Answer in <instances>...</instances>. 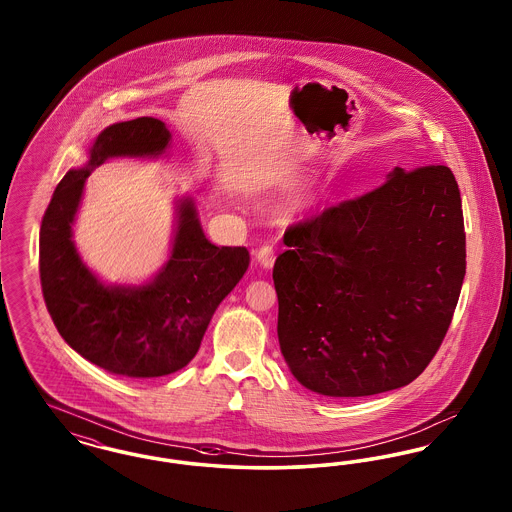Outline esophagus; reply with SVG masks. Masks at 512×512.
<instances>
[{"label": "esophagus", "instance_id": "esophagus-1", "mask_svg": "<svg viewBox=\"0 0 512 512\" xmlns=\"http://www.w3.org/2000/svg\"><path fill=\"white\" fill-rule=\"evenodd\" d=\"M257 261H259V265L263 268L272 267L274 261H276V251H274V247L268 244L261 245L259 251H257Z\"/></svg>", "mask_w": 512, "mask_h": 512}]
</instances>
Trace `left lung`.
Returning a JSON list of instances; mask_svg holds the SVG:
<instances>
[{
  "mask_svg": "<svg viewBox=\"0 0 512 512\" xmlns=\"http://www.w3.org/2000/svg\"><path fill=\"white\" fill-rule=\"evenodd\" d=\"M284 244L272 270L278 340L301 386L365 397L430 365L466 272L449 167H395L380 188L290 226Z\"/></svg>",
  "mask_w": 512,
  "mask_h": 512,
  "instance_id": "1",
  "label": "left lung"
}]
</instances>
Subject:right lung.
Returning <instances> with one entry per match:
<instances>
[{
	"label": "right lung",
	"instance_id": "1",
	"mask_svg": "<svg viewBox=\"0 0 512 512\" xmlns=\"http://www.w3.org/2000/svg\"><path fill=\"white\" fill-rule=\"evenodd\" d=\"M171 142L165 122L151 117L107 126L90 159L57 184L40 226V282L51 320L78 355L128 378H159L188 365L220 301L249 267L245 247L211 244L194 199L176 205L171 257L144 286H105L73 242L86 178L113 157H159Z\"/></svg>",
	"mask_w": 512,
	"mask_h": 512
}]
</instances>
